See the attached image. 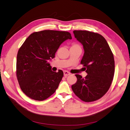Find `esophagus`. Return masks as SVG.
<instances>
[{"instance_id":"1","label":"esophagus","mask_w":130,"mask_h":130,"mask_svg":"<svg viewBox=\"0 0 130 130\" xmlns=\"http://www.w3.org/2000/svg\"><path fill=\"white\" fill-rule=\"evenodd\" d=\"M63 75H64L65 77H67V76L70 75V73H69L68 71H63Z\"/></svg>"}]
</instances>
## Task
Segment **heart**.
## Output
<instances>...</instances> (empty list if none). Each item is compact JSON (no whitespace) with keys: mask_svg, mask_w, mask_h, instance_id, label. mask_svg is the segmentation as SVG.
<instances>
[{"mask_svg":"<svg viewBox=\"0 0 130 130\" xmlns=\"http://www.w3.org/2000/svg\"><path fill=\"white\" fill-rule=\"evenodd\" d=\"M71 47H73V48H76V47H79V48H81V46L79 45V43H76V42H74L72 43V45H71Z\"/></svg>","mask_w":130,"mask_h":130,"instance_id":"1","label":"heart"}]
</instances>
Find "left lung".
Here are the masks:
<instances>
[{"label": "left lung", "mask_w": 130, "mask_h": 130, "mask_svg": "<svg viewBox=\"0 0 130 130\" xmlns=\"http://www.w3.org/2000/svg\"><path fill=\"white\" fill-rule=\"evenodd\" d=\"M73 33L83 45L84 53L80 63L88 75L83 78L75 74L77 81L71 88L82 101H95L111 87L115 74L113 54L106 39L98 33L82 30H75Z\"/></svg>", "instance_id": "1"}]
</instances>
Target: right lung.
Instances as JSON below:
<instances>
[{"mask_svg": "<svg viewBox=\"0 0 130 130\" xmlns=\"http://www.w3.org/2000/svg\"><path fill=\"white\" fill-rule=\"evenodd\" d=\"M71 38L68 32L44 30L34 32L25 40L17 56L16 75L27 96L42 101L55 92L63 73L52 71L48 61L63 41Z\"/></svg>", "mask_w": 130, "mask_h": 130, "instance_id": "obj_1", "label": "right lung"}]
</instances>
